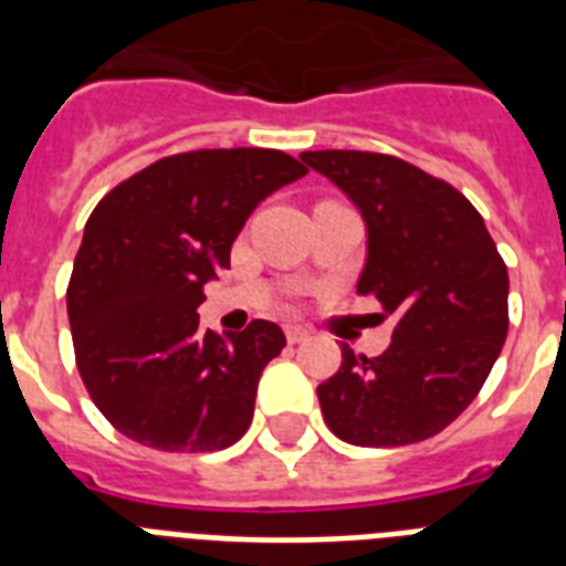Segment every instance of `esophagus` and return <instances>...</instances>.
Masks as SVG:
<instances>
[{"instance_id":"obj_1","label":"esophagus","mask_w":566,"mask_h":566,"mask_svg":"<svg viewBox=\"0 0 566 566\" xmlns=\"http://www.w3.org/2000/svg\"><path fill=\"white\" fill-rule=\"evenodd\" d=\"M284 337H287V344H302V340H308V328L302 326H287L284 328Z\"/></svg>"}]
</instances>
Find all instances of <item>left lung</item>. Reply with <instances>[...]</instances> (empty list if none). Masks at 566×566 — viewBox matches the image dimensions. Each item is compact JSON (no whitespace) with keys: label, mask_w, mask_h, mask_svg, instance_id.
Masks as SVG:
<instances>
[{"label":"left lung","mask_w":566,"mask_h":566,"mask_svg":"<svg viewBox=\"0 0 566 566\" xmlns=\"http://www.w3.org/2000/svg\"><path fill=\"white\" fill-rule=\"evenodd\" d=\"M361 211L358 293L394 317L378 358L344 344L317 387L328 429L353 447H405L438 434L473 402L509 335V270L482 213L452 185L378 153H302Z\"/></svg>","instance_id":"left-lung-1"}]
</instances>
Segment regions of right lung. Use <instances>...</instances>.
<instances>
[{
	"mask_svg": "<svg viewBox=\"0 0 566 566\" xmlns=\"http://www.w3.org/2000/svg\"><path fill=\"white\" fill-rule=\"evenodd\" d=\"M305 172L279 149H199L149 164L93 208L66 314L84 387L126 438L213 452L247 434L284 332L252 319L220 337L196 308L258 202Z\"/></svg>",
	"mask_w": 566,
	"mask_h": 566,
	"instance_id": "1",
	"label": "right lung"
}]
</instances>
